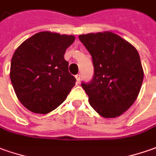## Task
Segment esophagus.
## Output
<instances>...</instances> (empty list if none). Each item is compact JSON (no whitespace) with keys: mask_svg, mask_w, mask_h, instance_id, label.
<instances>
[{"mask_svg":"<svg viewBox=\"0 0 156 156\" xmlns=\"http://www.w3.org/2000/svg\"><path fill=\"white\" fill-rule=\"evenodd\" d=\"M75 78H76V80H77V82H78V83L80 82V78H81L80 74H77V75L75 76Z\"/></svg>","mask_w":156,"mask_h":156,"instance_id":"34e87169","label":"esophagus"}]
</instances>
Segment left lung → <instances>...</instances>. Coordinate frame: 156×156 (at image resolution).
<instances>
[{
    "mask_svg": "<svg viewBox=\"0 0 156 156\" xmlns=\"http://www.w3.org/2000/svg\"><path fill=\"white\" fill-rule=\"evenodd\" d=\"M92 57L94 75L82 82L90 104L104 118H115L136 101L144 80L138 52L116 34L106 31L80 35Z\"/></svg>",
    "mask_w": 156,
    "mask_h": 156,
    "instance_id": "left-lung-1",
    "label": "left lung"
}]
</instances>
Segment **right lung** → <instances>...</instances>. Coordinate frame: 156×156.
Instances as JSON below:
<instances>
[{
	"label": "right lung",
	"mask_w": 156,
	"mask_h": 156,
	"mask_svg": "<svg viewBox=\"0 0 156 156\" xmlns=\"http://www.w3.org/2000/svg\"><path fill=\"white\" fill-rule=\"evenodd\" d=\"M74 36L42 31L25 40L14 52L10 78L22 104L36 114L58 108L75 85L65 52Z\"/></svg>",
	"instance_id": "1"
}]
</instances>
